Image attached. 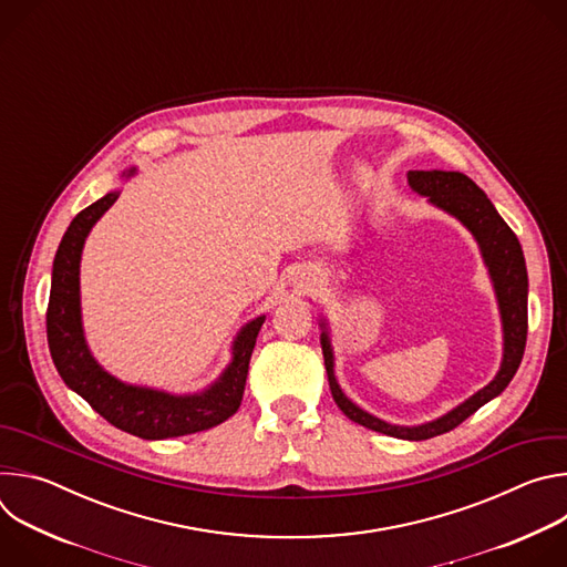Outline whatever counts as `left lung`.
Here are the masks:
<instances>
[{"mask_svg": "<svg viewBox=\"0 0 567 567\" xmlns=\"http://www.w3.org/2000/svg\"><path fill=\"white\" fill-rule=\"evenodd\" d=\"M409 184L413 190L420 195H426L431 204L440 206L442 210L455 215L477 239L480 251L484 262L489 267L494 289L498 296L501 305V316H503V332H505V354H503V365L496 379L477 390L473 396H468L464 403H460L457 409H453L449 415L422 424V426H394L388 422H381L359 406L343 394V390L337 383L334 377V357L330 348L328 332L320 334V346H322V357H326V370L330 379V390L337 401V406L357 424L372 429L377 433L399 437V440H429L442 433L453 431L460 426L466 417H471L480 406L498 396L509 381L514 379L523 354H525V343H527V269H525V258L520 241L516 233L507 226V221L498 215L494 204L487 199L466 175L462 173H444V171H411L409 173ZM326 328V326H322Z\"/></svg>", "mask_w": 567, "mask_h": 567, "instance_id": "8db88e82", "label": "left lung"}]
</instances>
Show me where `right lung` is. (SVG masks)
Segmentation results:
<instances>
[{"label": "right lung", "instance_id": "add662e5", "mask_svg": "<svg viewBox=\"0 0 567 567\" xmlns=\"http://www.w3.org/2000/svg\"><path fill=\"white\" fill-rule=\"evenodd\" d=\"M116 199L118 193H107L103 199L80 210L60 241L53 260V280L47 307V339L51 359L62 381L71 390L83 396L112 426L130 435L143 440H166L213 429L239 409L247 385L249 361L265 316L241 328L233 343L230 365L224 370L219 381H215V385L199 394L175 396L150 388L125 385L107 374L90 354L83 337L78 271L80 254H83L90 228Z\"/></svg>", "mask_w": 567, "mask_h": 567}]
</instances>
